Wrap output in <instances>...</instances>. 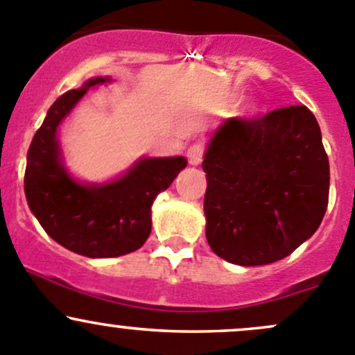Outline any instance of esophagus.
<instances>
[{
	"label": "esophagus",
	"mask_w": 355,
	"mask_h": 355,
	"mask_svg": "<svg viewBox=\"0 0 355 355\" xmlns=\"http://www.w3.org/2000/svg\"><path fill=\"white\" fill-rule=\"evenodd\" d=\"M204 153H206V146L202 142H194V144L189 146L187 149V159L191 164H199L202 161Z\"/></svg>",
	"instance_id": "1"
}]
</instances>
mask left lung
Returning <instances> with one entry per match:
<instances>
[{"mask_svg": "<svg viewBox=\"0 0 355 355\" xmlns=\"http://www.w3.org/2000/svg\"><path fill=\"white\" fill-rule=\"evenodd\" d=\"M202 168L207 244L228 263L261 266L284 259L323 220L330 163L307 106L225 121Z\"/></svg>", "mask_w": 355, "mask_h": 355, "instance_id": "8db88e82", "label": "left lung"}]
</instances>
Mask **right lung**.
<instances>
[{"mask_svg": "<svg viewBox=\"0 0 355 355\" xmlns=\"http://www.w3.org/2000/svg\"><path fill=\"white\" fill-rule=\"evenodd\" d=\"M103 82L91 78L53 103L31 142L24 177L28 207L46 234L87 257H116L142 247L151 234L153 200L187 166L182 156L146 157L111 184L87 187L71 180L60 163L56 128L87 89Z\"/></svg>", "mask_w": 355, "mask_h": 355, "instance_id": "right-lung-1", "label": "right lung"}]
</instances>
